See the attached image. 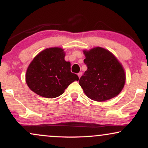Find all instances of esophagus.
I'll return each instance as SVG.
<instances>
[{"mask_svg": "<svg viewBox=\"0 0 148 148\" xmlns=\"http://www.w3.org/2000/svg\"><path fill=\"white\" fill-rule=\"evenodd\" d=\"M78 76H79V78L80 79V78H81V76H82V72H79V74H78Z\"/></svg>", "mask_w": 148, "mask_h": 148, "instance_id": "34e87169", "label": "esophagus"}]
</instances>
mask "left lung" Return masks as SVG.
<instances>
[{
  "label": "left lung",
  "instance_id": "8db88e82",
  "mask_svg": "<svg viewBox=\"0 0 148 148\" xmlns=\"http://www.w3.org/2000/svg\"><path fill=\"white\" fill-rule=\"evenodd\" d=\"M88 69L79 79V85L90 99L103 101L117 96L125 83L121 64L111 52L101 47L85 51Z\"/></svg>",
  "mask_w": 148,
  "mask_h": 148
}]
</instances>
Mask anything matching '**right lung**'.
Listing matches in <instances>:
<instances>
[{
    "label": "right lung",
    "mask_w": 148,
    "mask_h": 148,
    "mask_svg": "<svg viewBox=\"0 0 148 148\" xmlns=\"http://www.w3.org/2000/svg\"><path fill=\"white\" fill-rule=\"evenodd\" d=\"M64 53L60 48L42 51L28 66L25 75L28 86L38 95L55 98L79 76L71 72L70 62L64 60Z\"/></svg>",
    "instance_id": "right-lung-1"
}]
</instances>
